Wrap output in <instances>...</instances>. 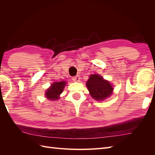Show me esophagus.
I'll return each instance as SVG.
<instances>
[{
    "mask_svg": "<svg viewBox=\"0 0 155 155\" xmlns=\"http://www.w3.org/2000/svg\"><path fill=\"white\" fill-rule=\"evenodd\" d=\"M80 77H79V76H74L72 78V80L74 81H76V82H79V81H80Z\"/></svg>",
    "mask_w": 155,
    "mask_h": 155,
    "instance_id": "34e87169",
    "label": "esophagus"
}]
</instances>
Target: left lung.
<instances>
[{
    "instance_id": "8db88e82",
    "label": "left lung",
    "mask_w": 155,
    "mask_h": 155,
    "mask_svg": "<svg viewBox=\"0 0 155 155\" xmlns=\"http://www.w3.org/2000/svg\"><path fill=\"white\" fill-rule=\"evenodd\" d=\"M86 84L91 96L96 100H105L111 95L113 91L109 82L97 74L91 75Z\"/></svg>"
}]
</instances>
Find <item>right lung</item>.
<instances>
[{
	"instance_id": "right-lung-1",
	"label": "right lung",
	"mask_w": 155,
	"mask_h": 155,
	"mask_svg": "<svg viewBox=\"0 0 155 155\" xmlns=\"http://www.w3.org/2000/svg\"><path fill=\"white\" fill-rule=\"evenodd\" d=\"M65 84V81L55 82L46 91L45 94L46 97L51 100H58L59 95L63 91Z\"/></svg>"
}]
</instances>
